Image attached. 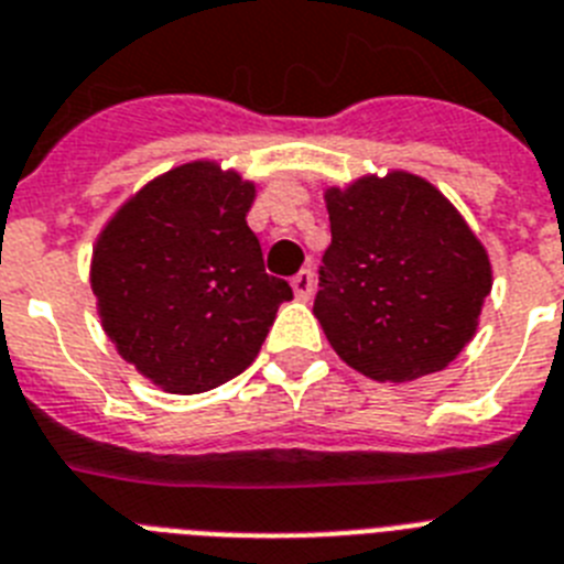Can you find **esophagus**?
<instances>
[{
    "label": "esophagus",
    "mask_w": 564,
    "mask_h": 564,
    "mask_svg": "<svg viewBox=\"0 0 564 564\" xmlns=\"http://www.w3.org/2000/svg\"><path fill=\"white\" fill-rule=\"evenodd\" d=\"M292 292H295L297 301H310L312 292H315V272H312V269H301V272L292 278Z\"/></svg>",
    "instance_id": "obj_1"
}]
</instances>
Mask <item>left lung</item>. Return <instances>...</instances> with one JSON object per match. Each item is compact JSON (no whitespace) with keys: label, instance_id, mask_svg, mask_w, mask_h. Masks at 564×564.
<instances>
[{"label":"left lung","instance_id":"obj_1","mask_svg":"<svg viewBox=\"0 0 564 564\" xmlns=\"http://www.w3.org/2000/svg\"><path fill=\"white\" fill-rule=\"evenodd\" d=\"M324 200L333 243L312 312L340 361L392 384L444 370L494 286L481 240L419 174H364Z\"/></svg>","mask_w":564,"mask_h":564}]
</instances>
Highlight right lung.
<instances>
[{
  "instance_id": "add662e5",
  "label": "right lung",
  "mask_w": 564,
  "mask_h": 564,
  "mask_svg": "<svg viewBox=\"0 0 564 564\" xmlns=\"http://www.w3.org/2000/svg\"><path fill=\"white\" fill-rule=\"evenodd\" d=\"M254 183L215 160L149 180L102 226L91 290L117 352L177 395L215 390L258 358L290 283L246 226Z\"/></svg>"
}]
</instances>
